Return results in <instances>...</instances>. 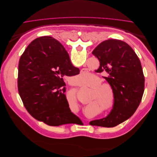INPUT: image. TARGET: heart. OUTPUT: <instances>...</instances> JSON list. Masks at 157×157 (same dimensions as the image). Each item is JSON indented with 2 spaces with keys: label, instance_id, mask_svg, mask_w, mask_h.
<instances>
[{
  "label": "heart",
  "instance_id": "1",
  "mask_svg": "<svg viewBox=\"0 0 157 157\" xmlns=\"http://www.w3.org/2000/svg\"><path fill=\"white\" fill-rule=\"evenodd\" d=\"M94 75L89 73L79 74L76 83L80 86H85L90 82ZM102 83L101 80L98 78L92 83V92L91 102H96L99 106L102 107L107 111H111L115 104V94L111 85L109 83Z\"/></svg>",
  "mask_w": 157,
  "mask_h": 157
}]
</instances>
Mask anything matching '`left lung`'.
Masks as SVG:
<instances>
[{
	"label": "left lung",
	"mask_w": 157,
	"mask_h": 157,
	"mask_svg": "<svg viewBox=\"0 0 157 157\" xmlns=\"http://www.w3.org/2000/svg\"><path fill=\"white\" fill-rule=\"evenodd\" d=\"M99 61L96 73L104 77L115 94V104L109 115L90 124L111 128L128 119L138 107L144 92L145 78L141 62L135 52L125 42L109 39L92 52Z\"/></svg>",
	"instance_id": "8db88e82"
}]
</instances>
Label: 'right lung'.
<instances>
[{
	"instance_id": "obj_1",
	"label": "right lung",
	"mask_w": 157,
	"mask_h": 157,
	"mask_svg": "<svg viewBox=\"0 0 157 157\" xmlns=\"http://www.w3.org/2000/svg\"><path fill=\"white\" fill-rule=\"evenodd\" d=\"M79 72L58 40L48 36L33 40L18 65V92L28 113L49 126L78 124L81 121L69 108L63 77Z\"/></svg>"
}]
</instances>
